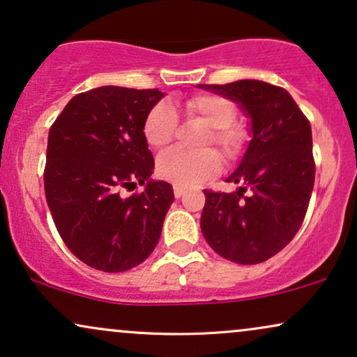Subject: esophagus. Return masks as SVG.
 <instances>
[{
	"label": "esophagus",
	"mask_w": 357,
	"mask_h": 357,
	"mask_svg": "<svg viewBox=\"0 0 357 357\" xmlns=\"http://www.w3.org/2000/svg\"><path fill=\"white\" fill-rule=\"evenodd\" d=\"M173 191H174V196H176V198H183V196H184V192H186V190H183V188L181 186H174L173 188Z\"/></svg>",
	"instance_id": "1"
}]
</instances>
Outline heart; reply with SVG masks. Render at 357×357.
<instances>
[{
    "label": "heart",
    "mask_w": 357,
    "mask_h": 357,
    "mask_svg": "<svg viewBox=\"0 0 357 357\" xmlns=\"http://www.w3.org/2000/svg\"><path fill=\"white\" fill-rule=\"evenodd\" d=\"M183 112L188 119H196L210 127L203 139V146L215 144L228 158L238 153L245 134L241 127L233 124L236 109L231 100L215 93H202L184 102ZM176 127H178V117L174 109L166 102H161L147 112L142 134L147 144L154 149H161L173 141ZM220 169V155L211 149L190 153L174 147L159 155L155 165L159 178L181 188L198 186L218 174Z\"/></svg>",
    "instance_id": "1"
}]
</instances>
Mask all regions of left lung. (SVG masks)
I'll list each match as a JSON object with an SVG mask.
<instances>
[{"label":"left lung","instance_id":"8db88e82","mask_svg":"<svg viewBox=\"0 0 357 357\" xmlns=\"http://www.w3.org/2000/svg\"><path fill=\"white\" fill-rule=\"evenodd\" d=\"M198 87L238 104L252 134L238 167L227 178L238 190H204L202 233L220 257L261 264L289 245L305 218L315 178L310 124L285 89L267 82Z\"/></svg>","mask_w":357,"mask_h":357}]
</instances>
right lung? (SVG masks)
I'll return each instance as SVG.
<instances>
[{"instance_id":"1","label":"right lung","mask_w":357,"mask_h":357,"mask_svg":"<svg viewBox=\"0 0 357 357\" xmlns=\"http://www.w3.org/2000/svg\"><path fill=\"white\" fill-rule=\"evenodd\" d=\"M162 97L158 89L104 85L73 97L50 127L45 196L61 240L89 267L126 272L158 245L174 192L151 178L142 126ZM137 183L145 184L141 195L120 196Z\"/></svg>"}]
</instances>
